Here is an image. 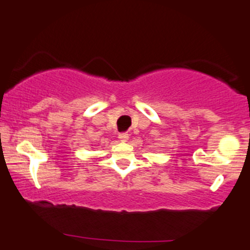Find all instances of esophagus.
I'll return each instance as SVG.
<instances>
[{
    "label": "esophagus",
    "instance_id": "1",
    "mask_svg": "<svg viewBox=\"0 0 250 250\" xmlns=\"http://www.w3.org/2000/svg\"><path fill=\"white\" fill-rule=\"evenodd\" d=\"M119 139L121 140L122 142H127L129 139V134L128 133H121L119 135Z\"/></svg>",
    "mask_w": 250,
    "mask_h": 250
}]
</instances>
